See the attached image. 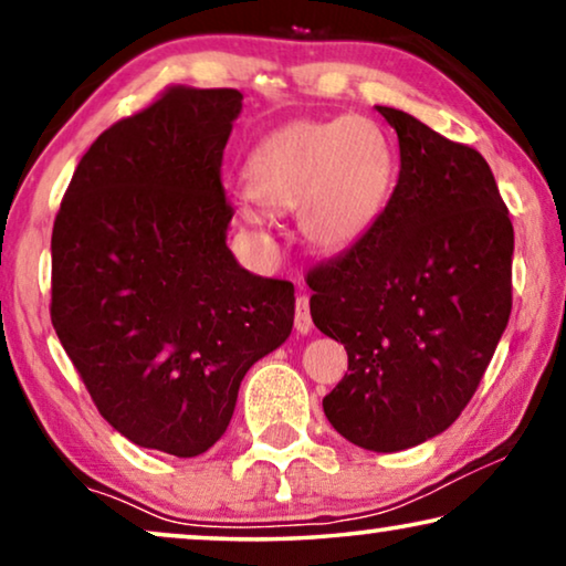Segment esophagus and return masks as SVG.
Wrapping results in <instances>:
<instances>
[{
    "label": "esophagus",
    "instance_id": "esophagus-1",
    "mask_svg": "<svg viewBox=\"0 0 566 566\" xmlns=\"http://www.w3.org/2000/svg\"><path fill=\"white\" fill-rule=\"evenodd\" d=\"M293 324H296V332L306 335L312 332V312H308V296H298L296 298V316H293Z\"/></svg>",
    "mask_w": 566,
    "mask_h": 566
}]
</instances>
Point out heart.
Returning a JSON list of instances; mask_svg holds the SVG:
<instances>
[{
    "instance_id": "heart-1",
    "label": "heart",
    "mask_w": 566,
    "mask_h": 566,
    "mask_svg": "<svg viewBox=\"0 0 566 566\" xmlns=\"http://www.w3.org/2000/svg\"><path fill=\"white\" fill-rule=\"evenodd\" d=\"M247 190L270 213L298 211V229L319 250H343L378 219L389 196L391 157L366 118L296 120L262 138L247 159ZM260 229L252 206L239 208Z\"/></svg>"
}]
</instances>
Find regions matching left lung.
Returning <instances> with one entry per match:
<instances>
[{
  "instance_id": "obj_1",
  "label": "left lung",
  "mask_w": 566,
  "mask_h": 566,
  "mask_svg": "<svg viewBox=\"0 0 566 566\" xmlns=\"http://www.w3.org/2000/svg\"><path fill=\"white\" fill-rule=\"evenodd\" d=\"M399 138L389 203L306 273L312 319L347 350L324 397L339 436L405 451L459 420L513 308V223L482 154L376 105Z\"/></svg>"
}]
</instances>
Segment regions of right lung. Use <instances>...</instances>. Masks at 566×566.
<instances>
[{
	"label": "right lung",
	"instance_id": "add662e5",
	"mask_svg": "<svg viewBox=\"0 0 566 566\" xmlns=\"http://www.w3.org/2000/svg\"><path fill=\"white\" fill-rule=\"evenodd\" d=\"M239 111V90L167 87L95 138L53 221L61 345L120 436L177 459L227 432L244 374L293 327V283L227 247L221 161Z\"/></svg>",
	"mask_w": 566,
	"mask_h": 566
}]
</instances>
